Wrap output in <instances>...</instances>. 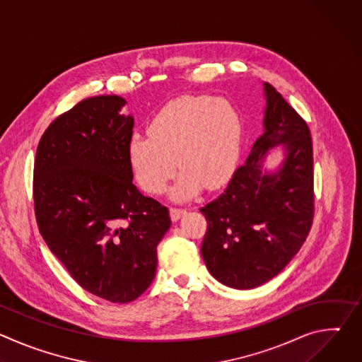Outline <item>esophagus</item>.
<instances>
[{"instance_id":"obj_1","label":"esophagus","mask_w":362,"mask_h":362,"mask_svg":"<svg viewBox=\"0 0 362 362\" xmlns=\"http://www.w3.org/2000/svg\"><path fill=\"white\" fill-rule=\"evenodd\" d=\"M186 214V211L185 209H179V208H170V218H172V221L173 222H176V221H179L183 215Z\"/></svg>"}]
</instances>
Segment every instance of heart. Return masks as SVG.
Returning a JSON list of instances; mask_svg holds the SVG:
<instances>
[{
  "instance_id": "1",
  "label": "heart",
  "mask_w": 362,
  "mask_h": 362,
  "mask_svg": "<svg viewBox=\"0 0 362 362\" xmlns=\"http://www.w3.org/2000/svg\"><path fill=\"white\" fill-rule=\"evenodd\" d=\"M242 119L223 97L185 95L165 106L127 147L132 175L148 194H162L176 173V200L194 196L202 186L216 189L230 176L240 147Z\"/></svg>"
}]
</instances>
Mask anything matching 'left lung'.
I'll return each mask as SVG.
<instances>
[{"instance_id": "8db88e82", "label": "left lung", "mask_w": 362, "mask_h": 362, "mask_svg": "<svg viewBox=\"0 0 362 362\" xmlns=\"http://www.w3.org/2000/svg\"><path fill=\"white\" fill-rule=\"evenodd\" d=\"M264 133L225 192L200 212L208 222L200 247L206 268L226 286L252 289L276 276L303 245L314 219L313 139L305 120L269 83ZM286 158L263 170L268 149Z\"/></svg>"}]
</instances>
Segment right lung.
I'll use <instances>...</instances> for the list:
<instances>
[{"mask_svg": "<svg viewBox=\"0 0 362 362\" xmlns=\"http://www.w3.org/2000/svg\"><path fill=\"white\" fill-rule=\"evenodd\" d=\"M124 105L119 95H95L59 116L41 136L33 180L49 250L81 288L115 303L150 286L172 223L166 206L132 182L134 119L120 115Z\"/></svg>", "mask_w": 362, "mask_h": 362, "instance_id": "add662e5", "label": "right lung"}]
</instances>
